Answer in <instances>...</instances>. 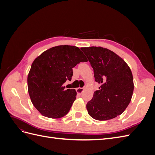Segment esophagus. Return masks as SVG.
<instances>
[{"mask_svg":"<svg viewBox=\"0 0 155 155\" xmlns=\"http://www.w3.org/2000/svg\"><path fill=\"white\" fill-rule=\"evenodd\" d=\"M83 89H84V88H80V87H79V88H78L76 89V92H77L78 94H81L82 92H83Z\"/></svg>","mask_w":155,"mask_h":155,"instance_id":"1","label":"esophagus"}]
</instances>
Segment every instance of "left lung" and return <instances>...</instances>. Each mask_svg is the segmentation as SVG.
<instances>
[{"instance_id": "obj_1", "label": "left lung", "mask_w": 155, "mask_h": 155, "mask_svg": "<svg viewBox=\"0 0 155 155\" xmlns=\"http://www.w3.org/2000/svg\"><path fill=\"white\" fill-rule=\"evenodd\" d=\"M101 84L87 104L88 113L104 121L122 114L129 105L134 91L131 70L125 61L113 51L100 46L81 48Z\"/></svg>"}]
</instances>
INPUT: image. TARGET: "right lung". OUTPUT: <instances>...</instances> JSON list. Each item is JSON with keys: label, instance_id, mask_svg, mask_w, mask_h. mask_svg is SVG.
Here are the masks:
<instances>
[{"label": "right lung", "instance_id": "right-lung-1", "mask_svg": "<svg viewBox=\"0 0 155 155\" xmlns=\"http://www.w3.org/2000/svg\"><path fill=\"white\" fill-rule=\"evenodd\" d=\"M87 61L78 47L60 45L45 51L32 63L28 76V89L33 105L50 118H60L69 112L76 98L75 89L63 85L71 80L72 68Z\"/></svg>", "mask_w": 155, "mask_h": 155}]
</instances>
